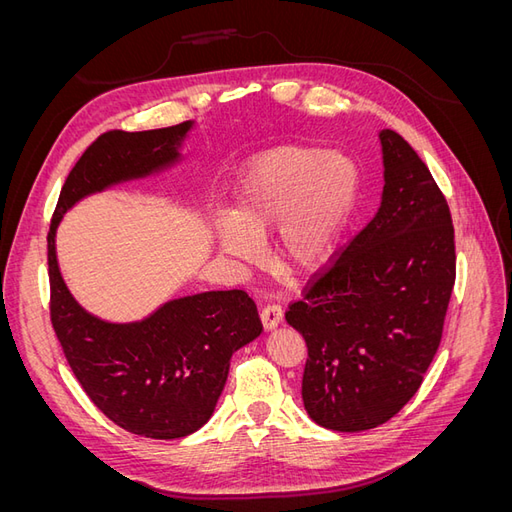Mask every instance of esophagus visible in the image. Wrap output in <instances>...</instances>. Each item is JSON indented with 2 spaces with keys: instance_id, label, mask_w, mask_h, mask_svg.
Masks as SVG:
<instances>
[{
  "instance_id": "obj_1",
  "label": "esophagus",
  "mask_w": 512,
  "mask_h": 512,
  "mask_svg": "<svg viewBox=\"0 0 512 512\" xmlns=\"http://www.w3.org/2000/svg\"><path fill=\"white\" fill-rule=\"evenodd\" d=\"M282 318H284V309L277 305V303H267L265 307H262L260 312V320H262V327H265L267 331L280 327L282 324Z\"/></svg>"
}]
</instances>
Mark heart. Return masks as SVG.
Here are the masks:
<instances>
[{"mask_svg":"<svg viewBox=\"0 0 512 512\" xmlns=\"http://www.w3.org/2000/svg\"><path fill=\"white\" fill-rule=\"evenodd\" d=\"M359 194V168L346 153L290 145L247 166L230 222L218 228L220 252L241 265L280 224L273 256L290 273H309L333 254Z\"/></svg>","mask_w":512,"mask_h":512,"instance_id":"1","label":"heart"}]
</instances>
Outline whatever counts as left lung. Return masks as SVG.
Here are the masks:
<instances>
[{
  "instance_id": "8db88e82",
  "label": "left lung",
  "mask_w": 512,
  "mask_h": 512,
  "mask_svg": "<svg viewBox=\"0 0 512 512\" xmlns=\"http://www.w3.org/2000/svg\"><path fill=\"white\" fill-rule=\"evenodd\" d=\"M380 143L378 213L286 312L307 344L305 410L333 431L374 429L414 397L455 286L444 194L397 132L382 130Z\"/></svg>"
}]
</instances>
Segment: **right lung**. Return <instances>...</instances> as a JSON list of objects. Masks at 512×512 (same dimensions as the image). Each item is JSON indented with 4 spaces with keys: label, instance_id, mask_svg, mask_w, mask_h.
<instances>
[{
    "label": "right lung",
    "instance_id": "right-lung-1",
    "mask_svg": "<svg viewBox=\"0 0 512 512\" xmlns=\"http://www.w3.org/2000/svg\"><path fill=\"white\" fill-rule=\"evenodd\" d=\"M194 121L98 136L61 188L49 230L51 322L66 359L104 416L136 436L175 440L203 427L224 391L230 356L262 333L243 290L173 299L138 322H106L70 294L57 265L55 232L81 198L173 166Z\"/></svg>",
    "mask_w": 512,
    "mask_h": 512
}]
</instances>
